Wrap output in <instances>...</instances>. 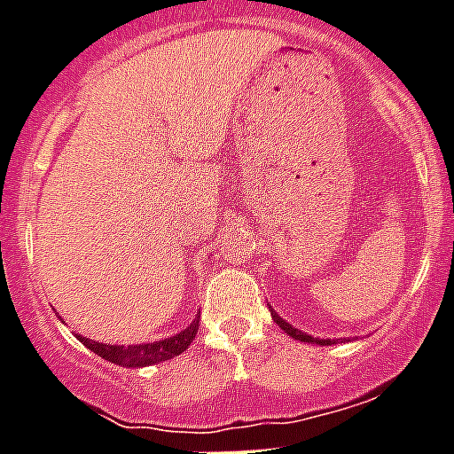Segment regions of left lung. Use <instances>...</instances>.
Segmentation results:
<instances>
[{"mask_svg": "<svg viewBox=\"0 0 454 454\" xmlns=\"http://www.w3.org/2000/svg\"><path fill=\"white\" fill-rule=\"evenodd\" d=\"M271 318H274V323H278L280 330H283L285 334H289V336H292V339H296V340H303V343H318V345H330V343H336V340L314 339V336H309V334H305V332L296 330V327H292V325H289V323H285L283 318H280L278 314L274 312V309H271Z\"/></svg>", "mask_w": 454, "mask_h": 454, "instance_id": "8db88e82", "label": "left lung"}]
</instances>
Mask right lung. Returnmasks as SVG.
<instances>
[{
  "label": "right lung",
  "mask_w": 454,
  "mask_h": 454,
  "mask_svg": "<svg viewBox=\"0 0 454 454\" xmlns=\"http://www.w3.org/2000/svg\"><path fill=\"white\" fill-rule=\"evenodd\" d=\"M200 318V317H198ZM198 318L180 334L169 336L165 340H155V343H145V345H129V348H122V345H105L98 343V340L84 339V336H77L90 352H95L98 356L106 359L109 364L115 365H127V368H142V365L160 364V361H169L178 354H183L184 349L192 345V340L196 339L198 334Z\"/></svg>",
  "instance_id": "obj_1"
}]
</instances>
